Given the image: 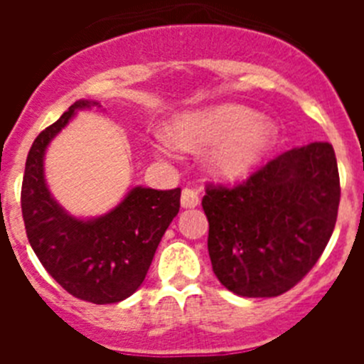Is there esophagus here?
<instances>
[{"instance_id":"obj_1","label":"esophagus","mask_w":364,"mask_h":364,"mask_svg":"<svg viewBox=\"0 0 364 364\" xmlns=\"http://www.w3.org/2000/svg\"><path fill=\"white\" fill-rule=\"evenodd\" d=\"M198 202H200V198H198L197 191H193V189H188V188L182 191V197H180V204H182V208H184V210H191V208H197Z\"/></svg>"}]
</instances>
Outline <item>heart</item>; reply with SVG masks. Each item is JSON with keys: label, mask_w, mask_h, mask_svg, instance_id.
Segmentation results:
<instances>
[{"label": "heart", "mask_w": 364, "mask_h": 364, "mask_svg": "<svg viewBox=\"0 0 364 364\" xmlns=\"http://www.w3.org/2000/svg\"><path fill=\"white\" fill-rule=\"evenodd\" d=\"M275 122L240 104H222L175 118L173 142L182 149L211 147L208 167L220 178L246 175L277 140Z\"/></svg>", "instance_id": "b5f03b06"}]
</instances>
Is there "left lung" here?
<instances>
[{"mask_svg": "<svg viewBox=\"0 0 364 364\" xmlns=\"http://www.w3.org/2000/svg\"><path fill=\"white\" fill-rule=\"evenodd\" d=\"M339 198L328 142L286 151L235 188L210 186L202 208L220 284L240 297H277L294 288L332 237Z\"/></svg>", "mask_w": 364, "mask_h": 364, "instance_id": "obj_1", "label": "left lung"}]
</instances>
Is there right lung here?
<instances>
[{"instance_id": "right-lung-1", "label": "right lung", "mask_w": 364, "mask_h": 364, "mask_svg": "<svg viewBox=\"0 0 364 364\" xmlns=\"http://www.w3.org/2000/svg\"><path fill=\"white\" fill-rule=\"evenodd\" d=\"M78 100L41 131L28 151L21 186V213L32 250L50 277L82 301L112 304L133 295L147 275L154 252L180 210V188L134 186L100 217H74L53 197L45 178V153L82 109Z\"/></svg>"}]
</instances>
